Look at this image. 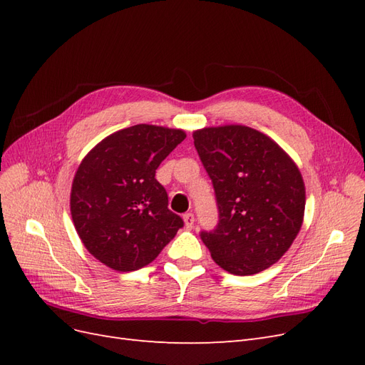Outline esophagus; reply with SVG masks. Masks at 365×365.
I'll list each match as a JSON object with an SVG mask.
<instances>
[{"label": "esophagus", "instance_id": "obj_1", "mask_svg": "<svg viewBox=\"0 0 365 365\" xmlns=\"http://www.w3.org/2000/svg\"><path fill=\"white\" fill-rule=\"evenodd\" d=\"M182 219H184L185 228H187V230H192L193 225H195V216H193L192 213H185V215L182 216Z\"/></svg>", "mask_w": 365, "mask_h": 365}]
</instances>
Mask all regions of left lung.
<instances>
[{"label": "left lung", "mask_w": 365, "mask_h": 365, "mask_svg": "<svg viewBox=\"0 0 365 365\" xmlns=\"http://www.w3.org/2000/svg\"><path fill=\"white\" fill-rule=\"evenodd\" d=\"M195 148L213 181L219 225L201 233L212 259L235 275L277 263L304 219L300 169L271 137L244 125L193 132Z\"/></svg>", "instance_id": "8db88e82"}]
</instances>
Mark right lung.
<instances>
[{"label":"right lung","instance_id":"obj_1","mask_svg":"<svg viewBox=\"0 0 365 365\" xmlns=\"http://www.w3.org/2000/svg\"><path fill=\"white\" fill-rule=\"evenodd\" d=\"M184 138L182 129L141 123L105 137L81 161L71 219L83 247L108 268L146 267L182 227L155 170Z\"/></svg>","mask_w":365,"mask_h":365}]
</instances>
